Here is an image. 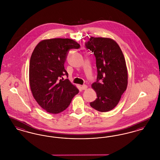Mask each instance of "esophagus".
Segmentation results:
<instances>
[{"instance_id": "1", "label": "esophagus", "mask_w": 160, "mask_h": 160, "mask_svg": "<svg viewBox=\"0 0 160 160\" xmlns=\"http://www.w3.org/2000/svg\"><path fill=\"white\" fill-rule=\"evenodd\" d=\"M82 89L83 90H86V89H88V86L84 84L83 86H82Z\"/></svg>"}]
</instances>
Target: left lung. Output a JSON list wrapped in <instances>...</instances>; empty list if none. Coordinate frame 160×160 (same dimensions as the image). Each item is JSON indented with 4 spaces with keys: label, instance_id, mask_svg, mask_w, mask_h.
I'll use <instances>...</instances> for the list:
<instances>
[{
    "label": "left lung",
    "instance_id": "8db88e82",
    "mask_svg": "<svg viewBox=\"0 0 160 160\" xmlns=\"http://www.w3.org/2000/svg\"><path fill=\"white\" fill-rule=\"evenodd\" d=\"M85 46L95 56L98 73L97 82L92 84L97 98L90 105L101 112L110 111L119 102L128 84L127 68L122 50L110 38L91 37Z\"/></svg>",
    "mask_w": 160,
    "mask_h": 160
}]
</instances>
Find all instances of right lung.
<instances>
[{"mask_svg": "<svg viewBox=\"0 0 160 160\" xmlns=\"http://www.w3.org/2000/svg\"><path fill=\"white\" fill-rule=\"evenodd\" d=\"M80 47L68 38H53L39 42L29 64L31 90L38 104L47 112L57 114L69 106L78 89L68 79L64 63L69 50ZM62 79H61V78Z\"/></svg>", "mask_w": 160, "mask_h": 160, "instance_id": "obj_1", "label": "right lung"}]
</instances>
